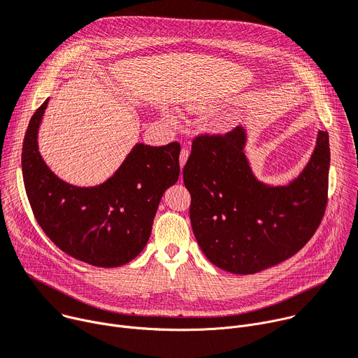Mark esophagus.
Segmentation results:
<instances>
[{
  "label": "esophagus",
  "mask_w": 358,
  "mask_h": 358,
  "mask_svg": "<svg viewBox=\"0 0 358 358\" xmlns=\"http://www.w3.org/2000/svg\"><path fill=\"white\" fill-rule=\"evenodd\" d=\"M188 155H189L188 148H187V147H182V148H181V152H180V166H181V170H182L184 164H185L187 159H188Z\"/></svg>",
  "instance_id": "1"
}]
</instances>
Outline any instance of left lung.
Returning <instances> with one entry per match:
<instances>
[{
    "label": "left lung",
    "instance_id": "1",
    "mask_svg": "<svg viewBox=\"0 0 358 358\" xmlns=\"http://www.w3.org/2000/svg\"><path fill=\"white\" fill-rule=\"evenodd\" d=\"M245 131L199 134L182 177L191 196L194 236L210 262L234 274H254L299 252L326 213L329 200V134L303 173L288 185L257 181L244 154Z\"/></svg>",
    "mask_w": 358,
    "mask_h": 358
}]
</instances>
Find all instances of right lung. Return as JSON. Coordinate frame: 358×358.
<instances>
[{"label":"right lung","mask_w":358,"mask_h":358,"mask_svg":"<svg viewBox=\"0 0 358 358\" xmlns=\"http://www.w3.org/2000/svg\"><path fill=\"white\" fill-rule=\"evenodd\" d=\"M48 99L31 117L21 166L32 213L66 254L95 267H118L145 247L164 191L180 176V144H137L106 182L81 188L59 180L38 152L37 134Z\"/></svg>","instance_id":"1"}]
</instances>
